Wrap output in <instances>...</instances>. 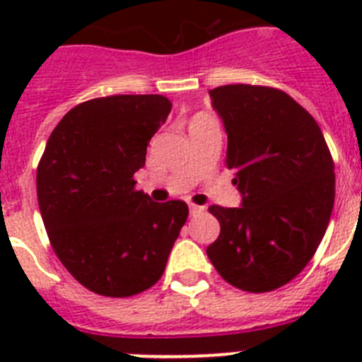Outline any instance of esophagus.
Masks as SVG:
<instances>
[{
  "label": "esophagus",
  "instance_id": "1",
  "mask_svg": "<svg viewBox=\"0 0 362 362\" xmlns=\"http://www.w3.org/2000/svg\"><path fill=\"white\" fill-rule=\"evenodd\" d=\"M203 210H204V206H199V204H189V214H192V216L201 214Z\"/></svg>",
  "mask_w": 362,
  "mask_h": 362
}]
</instances>
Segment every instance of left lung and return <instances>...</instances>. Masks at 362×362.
Listing matches in <instances>:
<instances>
[{
    "instance_id": "left-lung-1",
    "label": "left lung",
    "mask_w": 362,
    "mask_h": 362,
    "mask_svg": "<svg viewBox=\"0 0 362 362\" xmlns=\"http://www.w3.org/2000/svg\"><path fill=\"white\" fill-rule=\"evenodd\" d=\"M210 99L242 203L210 206L220 237L206 255L242 291H274L310 263L325 235L334 204L331 152L317 122L281 90L227 84Z\"/></svg>"
}]
</instances>
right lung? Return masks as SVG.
I'll use <instances>...</instances> for the list:
<instances>
[{"instance_id": "1", "label": "right lung", "mask_w": 362, "mask_h": 362, "mask_svg": "<svg viewBox=\"0 0 362 362\" xmlns=\"http://www.w3.org/2000/svg\"><path fill=\"white\" fill-rule=\"evenodd\" d=\"M170 107L163 95L76 105L54 127L37 167V201L54 252L76 281L103 297L152 287L187 220L184 201L153 203L133 180Z\"/></svg>"}]
</instances>
